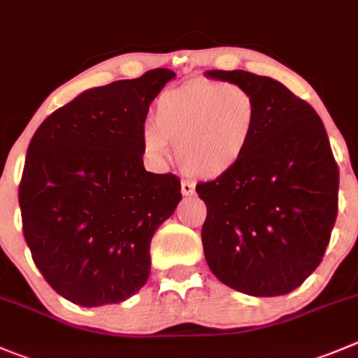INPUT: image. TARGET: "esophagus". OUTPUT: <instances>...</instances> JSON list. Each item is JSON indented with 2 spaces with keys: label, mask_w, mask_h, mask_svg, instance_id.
Here are the masks:
<instances>
[{
  "label": "esophagus",
  "mask_w": 358,
  "mask_h": 358,
  "mask_svg": "<svg viewBox=\"0 0 358 358\" xmlns=\"http://www.w3.org/2000/svg\"><path fill=\"white\" fill-rule=\"evenodd\" d=\"M181 193L185 196H189L195 193V185H193L192 181H182L181 182Z\"/></svg>",
  "instance_id": "esophagus-1"
}]
</instances>
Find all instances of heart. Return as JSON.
I'll return each mask as SVG.
<instances>
[{
    "label": "heart",
    "instance_id": "heart-1",
    "mask_svg": "<svg viewBox=\"0 0 358 358\" xmlns=\"http://www.w3.org/2000/svg\"><path fill=\"white\" fill-rule=\"evenodd\" d=\"M258 103L243 86L196 79L165 91L156 105V124L142 134L152 158L177 148V162L189 176L214 181L232 173L253 145Z\"/></svg>",
    "mask_w": 358,
    "mask_h": 358
}]
</instances>
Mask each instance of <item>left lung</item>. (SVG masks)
I'll return each instance as SVG.
<instances>
[{
  "label": "left lung",
  "mask_w": 358,
  "mask_h": 358,
  "mask_svg": "<svg viewBox=\"0 0 358 358\" xmlns=\"http://www.w3.org/2000/svg\"><path fill=\"white\" fill-rule=\"evenodd\" d=\"M206 75L246 87L260 112L244 162L196 185L207 207V265L246 295L290 294L320 265L338 216L339 169L325 126L308 101L271 77L244 70Z\"/></svg>",
  "instance_id": "1"
}]
</instances>
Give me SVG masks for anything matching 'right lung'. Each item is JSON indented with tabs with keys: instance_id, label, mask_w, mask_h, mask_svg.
Wrapping results in <instances>:
<instances>
[{
	"instance_id": "obj_1",
	"label": "right lung",
	"mask_w": 358,
	"mask_h": 358,
	"mask_svg": "<svg viewBox=\"0 0 358 358\" xmlns=\"http://www.w3.org/2000/svg\"><path fill=\"white\" fill-rule=\"evenodd\" d=\"M176 73L155 68L54 110L29 142L19 206L47 283L84 308L117 304L151 271V239L181 202L173 173L144 169L149 105Z\"/></svg>"
}]
</instances>
